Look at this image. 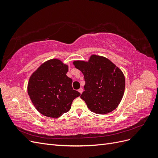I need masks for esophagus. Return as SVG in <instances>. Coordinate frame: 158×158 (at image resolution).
Wrapping results in <instances>:
<instances>
[{
    "label": "esophagus",
    "mask_w": 158,
    "mask_h": 158,
    "mask_svg": "<svg viewBox=\"0 0 158 158\" xmlns=\"http://www.w3.org/2000/svg\"><path fill=\"white\" fill-rule=\"evenodd\" d=\"M78 92H79L80 94H82V92H83V89H82V88H80L78 89Z\"/></svg>",
    "instance_id": "34e87169"
}]
</instances>
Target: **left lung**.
<instances>
[{
	"label": "left lung",
	"mask_w": 158,
	"mask_h": 158,
	"mask_svg": "<svg viewBox=\"0 0 158 158\" xmlns=\"http://www.w3.org/2000/svg\"><path fill=\"white\" fill-rule=\"evenodd\" d=\"M73 64L84 74V91L80 98L90 111L107 114L115 109L125 92L123 72L107 58L98 55L91 56L88 62L77 60Z\"/></svg>",
	"instance_id": "1"
}]
</instances>
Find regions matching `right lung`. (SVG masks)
<instances>
[{"instance_id":"right-lung-1","label":"right lung","mask_w":158,"mask_h":158,"mask_svg":"<svg viewBox=\"0 0 158 158\" xmlns=\"http://www.w3.org/2000/svg\"><path fill=\"white\" fill-rule=\"evenodd\" d=\"M68 66L52 59L33 73L27 85L28 95L36 109L44 115L57 118L68 112L73 100L80 94L72 87L66 76Z\"/></svg>"}]
</instances>
